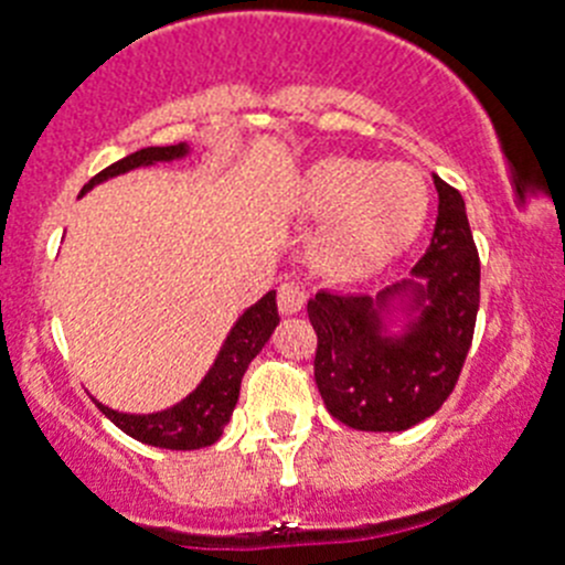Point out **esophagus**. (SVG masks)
Returning <instances> with one entry per match:
<instances>
[{"label":"esophagus","mask_w":565,"mask_h":565,"mask_svg":"<svg viewBox=\"0 0 565 565\" xmlns=\"http://www.w3.org/2000/svg\"><path fill=\"white\" fill-rule=\"evenodd\" d=\"M307 287L298 281H284L281 287H278V309H281L284 315H298L300 309H303V303H307Z\"/></svg>","instance_id":"34e87169"}]
</instances>
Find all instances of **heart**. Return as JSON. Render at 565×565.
<instances>
[{"label": "heart", "mask_w": 565, "mask_h": 565, "mask_svg": "<svg viewBox=\"0 0 565 565\" xmlns=\"http://www.w3.org/2000/svg\"><path fill=\"white\" fill-rule=\"evenodd\" d=\"M300 205L320 220L315 234L320 265L337 278H365L418 239L431 194L409 163L331 156L303 175Z\"/></svg>", "instance_id": "heart-1"}]
</instances>
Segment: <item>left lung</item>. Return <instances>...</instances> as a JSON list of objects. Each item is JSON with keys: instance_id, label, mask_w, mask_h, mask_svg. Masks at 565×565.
<instances>
[{"instance_id": "8db88e82", "label": "left lung", "mask_w": 565, "mask_h": 565, "mask_svg": "<svg viewBox=\"0 0 565 565\" xmlns=\"http://www.w3.org/2000/svg\"><path fill=\"white\" fill-rule=\"evenodd\" d=\"M437 223L429 247L402 284L371 295L320 289L307 303L318 334L315 384L340 424L404 431L443 407L460 379L479 312V253L466 203L435 175ZM407 299L404 335L383 329L388 300Z\"/></svg>"}]
</instances>
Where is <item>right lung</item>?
Instances as JSON below:
<instances>
[{
	"label": "right lung",
	"mask_w": 565,
	"mask_h": 565,
	"mask_svg": "<svg viewBox=\"0 0 565 565\" xmlns=\"http://www.w3.org/2000/svg\"><path fill=\"white\" fill-rule=\"evenodd\" d=\"M186 152V145L145 147V150H136L130 152V156L119 158L116 163H110V167H105L99 175H94L92 181L83 186V192H88L94 183H103L114 175H122V172L136 170V167H150V163L158 161H175V158H183ZM276 326V292H267L265 298L258 300V303H253L250 309H245V315L236 320L231 334L225 337L223 348H220V354L217 360H214V365H211V371L205 373V379L198 384V390H192L181 404L163 409V413L128 415L116 413V409L97 402L99 413L108 420H114L125 435L136 437V440L147 443V446H158V449L192 451L211 446V443L220 440L225 424L231 420V413H234L236 398H239V384L247 365H250L253 356L265 348V342L270 340Z\"/></svg>",
	"instance_id": "right-lung-1"
}]
</instances>
